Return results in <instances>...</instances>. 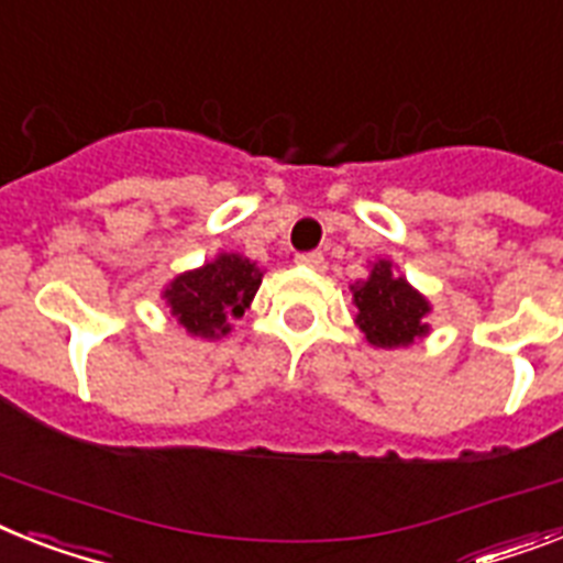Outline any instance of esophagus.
<instances>
[{"label": "esophagus", "instance_id": "obj_1", "mask_svg": "<svg viewBox=\"0 0 563 563\" xmlns=\"http://www.w3.org/2000/svg\"><path fill=\"white\" fill-rule=\"evenodd\" d=\"M297 266L314 268V272H321L323 268V254L321 251H306V254H297Z\"/></svg>", "mask_w": 563, "mask_h": 563}]
</instances>
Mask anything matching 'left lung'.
<instances>
[{
  "instance_id": "obj_1",
  "label": "left lung",
  "mask_w": 563,
  "mask_h": 563,
  "mask_svg": "<svg viewBox=\"0 0 563 563\" xmlns=\"http://www.w3.org/2000/svg\"><path fill=\"white\" fill-rule=\"evenodd\" d=\"M353 300L358 306L355 323L373 346H408L413 338L428 332L422 318L431 312V306L419 291L410 289L405 277L390 272L387 260H378L367 283L353 286Z\"/></svg>"
}]
</instances>
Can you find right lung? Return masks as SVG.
<instances>
[{"instance_id": "add662e5", "label": "right lung", "mask_w": 563, "mask_h": 563, "mask_svg": "<svg viewBox=\"0 0 563 563\" xmlns=\"http://www.w3.org/2000/svg\"><path fill=\"white\" fill-rule=\"evenodd\" d=\"M263 280L254 263L240 254H219L196 272L178 274L164 297L178 323L202 338H219L231 332V318H242Z\"/></svg>"}]
</instances>
